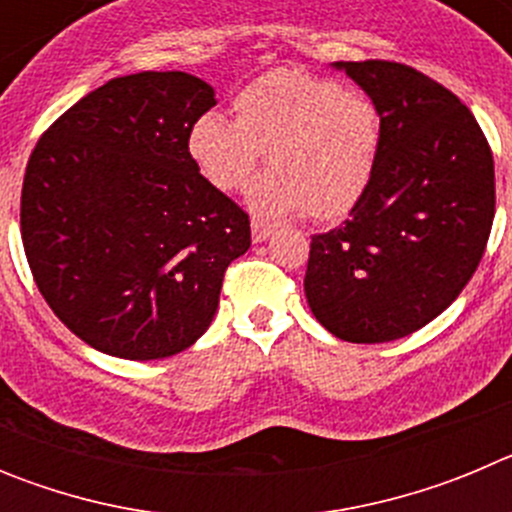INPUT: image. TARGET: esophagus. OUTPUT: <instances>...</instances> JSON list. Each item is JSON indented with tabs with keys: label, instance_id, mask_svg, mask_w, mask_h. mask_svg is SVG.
<instances>
[{
	"label": "esophagus",
	"instance_id": "1",
	"mask_svg": "<svg viewBox=\"0 0 512 512\" xmlns=\"http://www.w3.org/2000/svg\"><path fill=\"white\" fill-rule=\"evenodd\" d=\"M271 230H274V225L264 223V220H251V238L253 243H264L266 238L271 235Z\"/></svg>",
	"mask_w": 512,
	"mask_h": 512
}]
</instances>
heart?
Masks as SVG:
<instances>
[{
	"label": "heart",
	"instance_id": "obj_1",
	"mask_svg": "<svg viewBox=\"0 0 512 512\" xmlns=\"http://www.w3.org/2000/svg\"><path fill=\"white\" fill-rule=\"evenodd\" d=\"M235 122L205 112L189 128L187 151L220 192L248 184L266 153L271 166L248 189L256 215L307 210L333 220L356 207L377 171L382 117L359 89L295 69L253 79L233 97Z\"/></svg>",
	"mask_w": 512,
	"mask_h": 512
}]
</instances>
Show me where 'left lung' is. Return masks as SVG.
Returning <instances> with one entry per match:
<instances>
[{"label":"left lung","instance_id":"obj_1","mask_svg":"<svg viewBox=\"0 0 512 512\" xmlns=\"http://www.w3.org/2000/svg\"><path fill=\"white\" fill-rule=\"evenodd\" d=\"M333 69L377 104L382 148L351 217L312 235L305 297L341 341H397L438 318L477 271L495 217L492 151L459 97L420 71Z\"/></svg>","mask_w":512,"mask_h":512}]
</instances>
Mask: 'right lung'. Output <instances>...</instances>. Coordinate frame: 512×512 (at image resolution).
<instances>
[{"instance_id": "right-lung-1", "label": "right lung", "mask_w": 512, "mask_h": 512, "mask_svg": "<svg viewBox=\"0 0 512 512\" xmlns=\"http://www.w3.org/2000/svg\"><path fill=\"white\" fill-rule=\"evenodd\" d=\"M215 92L184 71L94 89L38 140L20 225L40 295L71 333L130 361L174 356L210 328L248 215L189 158Z\"/></svg>"}]
</instances>
